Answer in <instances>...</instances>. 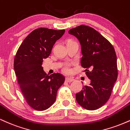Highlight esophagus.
<instances>
[{
    "label": "esophagus",
    "mask_w": 130,
    "mask_h": 130,
    "mask_svg": "<svg viewBox=\"0 0 130 130\" xmlns=\"http://www.w3.org/2000/svg\"><path fill=\"white\" fill-rule=\"evenodd\" d=\"M66 81L67 82H73V81H74V79L71 77H67L66 78Z\"/></svg>",
    "instance_id": "1"
}]
</instances>
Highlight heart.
Instances as JSON below:
<instances>
[{
  "label": "heart",
  "instance_id": "obj_1",
  "mask_svg": "<svg viewBox=\"0 0 130 130\" xmlns=\"http://www.w3.org/2000/svg\"><path fill=\"white\" fill-rule=\"evenodd\" d=\"M71 40H69L68 42H71ZM71 66L70 64H66L63 67V68H62V71L64 72V73H66V74H68V73H69L70 72H71Z\"/></svg>",
  "mask_w": 130,
  "mask_h": 130
}]
</instances>
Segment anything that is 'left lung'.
<instances>
[{
  "label": "left lung",
  "instance_id": "1",
  "mask_svg": "<svg viewBox=\"0 0 130 130\" xmlns=\"http://www.w3.org/2000/svg\"><path fill=\"white\" fill-rule=\"evenodd\" d=\"M69 33L81 44V65L86 69L91 80L76 94L77 102L88 110H95L107 102L118 75L117 56L114 47L92 27L81 25L69 30Z\"/></svg>",
  "mask_w": 130,
  "mask_h": 130
}]
</instances>
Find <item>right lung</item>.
I'll return each mask as SVG.
<instances>
[{"label": "right lung", "instance_id": "1", "mask_svg": "<svg viewBox=\"0 0 130 130\" xmlns=\"http://www.w3.org/2000/svg\"><path fill=\"white\" fill-rule=\"evenodd\" d=\"M65 32L39 28L25 38L17 51L14 69L18 84L27 103L37 111L48 109L55 102L58 89L65 77L59 73L47 75L42 67L53 45Z\"/></svg>", "mask_w": 130, "mask_h": 130}]
</instances>
